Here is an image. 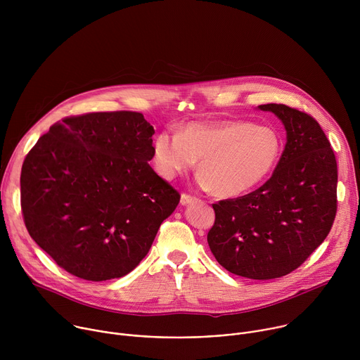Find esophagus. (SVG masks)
<instances>
[{
	"mask_svg": "<svg viewBox=\"0 0 360 360\" xmlns=\"http://www.w3.org/2000/svg\"><path fill=\"white\" fill-rule=\"evenodd\" d=\"M195 200H196V198L192 196V195H188V193L181 195V203L182 205H189V203H193Z\"/></svg>",
	"mask_w": 360,
	"mask_h": 360,
	"instance_id": "esophagus-1",
	"label": "esophagus"
}]
</instances>
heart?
Here are the masks:
<instances>
[{
	"mask_svg": "<svg viewBox=\"0 0 360 360\" xmlns=\"http://www.w3.org/2000/svg\"><path fill=\"white\" fill-rule=\"evenodd\" d=\"M282 149L279 134L245 121H191L181 132L161 131L152 142V161L165 179L191 171L199 160V182L219 196L242 195L275 169Z\"/></svg>",
	"mask_w": 360,
	"mask_h": 360,
	"instance_id": "b5f03b06",
	"label": "heart"
}]
</instances>
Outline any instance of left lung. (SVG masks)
<instances>
[{"label":"left lung","instance_id":"obj_1","mask_svg":"<svg viewBox=\"0 0 360 360\" xmlns=\"http://www.w3.org/2000/svg\"><path fill=\"white\" fill-rule=\"evenodd\" d=\"M285 125L286 145L256 191L212 205L208 243L231 274L275 279L299 268L325 240L338 210V165L319 122L283 104L259 105Z\"/></svg>","mask_w":360,"mask_h":360}]
</instances>
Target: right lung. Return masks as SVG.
<instances>
[{"mask_svg": "<svg viewBox=\"0 0 360 360\" xmlns=\"http://www.w3.org/2000/svg\"><path fill=\"white\" fill-rule=\"evenodd\" d=\"M153 134L141 112H89L54 124L28 152L24 222L60 268L101 282L145 258L181 199L148 164Z\"/></svg>", "mask_w": 360, "mask_h": 360, "instance_id": "obj_1", "label": "right lung"}]
</instances>
